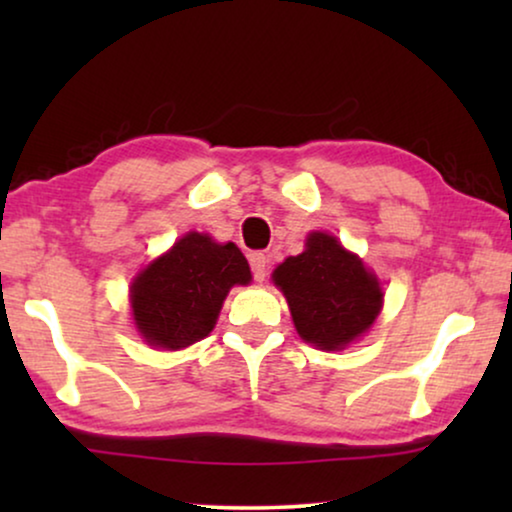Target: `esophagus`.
I'll use <instances>...</instances> for the list:
<instances>
[{
  "instance_id": "34e87169",
  "label": "esophagus",
  "mask_w": 512,
  "mask_h": 512,
  "mask_svg": "<svg viewBox=\"0 0 512 512\" xmlns=\"http://www.w3.org/2000/svg\"><path fill=\"white\" fill-rule=\"evenodd\" d=\"M268 256L265 254H251L249 256V265H251V272H254V279L256 282H263L265 275H268Z\"/></svg>"
}]
</instances>
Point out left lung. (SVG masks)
I'll use <instances>...</instances> for the list:
<instances>
[{
  "label": "left lung",
  "mask_w": 512,
  "mask_h": 512,
  "mask_svg": "<svg viewBox=\"0 0 512 512\" xmlns=\"http://www.w3.org/2000/svg\"><path fill=\"white\" fill-rule=\"evenodd\" d=\"M300 338L324 352L359 340L382 310L380 282L363 261L328 233H310L305 251L272 272Z\"/></svg>",
  "instance_id": "8db88e82"
}]
</instances>
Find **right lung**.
<instances>
[{
    "label": "right lung",
    "instance_id": "add662e5",
    "mask_svg": "<svg viewBox=\"0 0 512 512\" xmlns=\"http://www.w3.org/2000/svg\"><path fill=\"white\" fill-rule=\"evenodd\" d=\"M249 282V263L233 242L186 233L132 279V319L151 347L184 349L212 333L228 291Z\"/></svg>",
    "mask_w": 512,
    "mask_h": 512
}]
</instances>
